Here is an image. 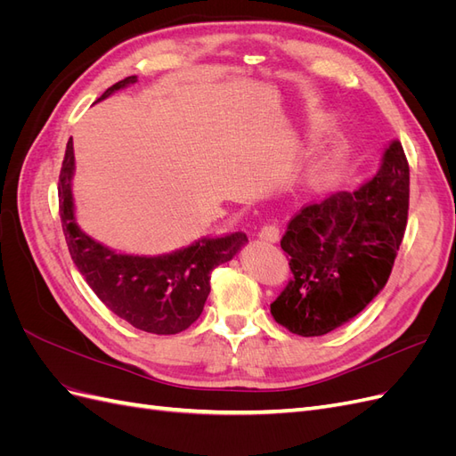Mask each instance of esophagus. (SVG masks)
I'll use <instances>...</instances> for the list:
<instances>
[{
  "mask_svg": "<svg viewBox=\"0 0 456 456\" xmlns=\"http://www.w3.org/2000/svg\"><path fill=\"white\" fill-rule=\"evenodd\" d=\"M258 238H260L262 241L275 243V241L280 240V228L275 226V224H266V226H262V228H260V232H258Z\"/></svg>",
  "mask_w": 456,
  "mask_h": 456,
  "instance_id": "esophagus-1",
  "label": "esophagus"
}]
</instances>
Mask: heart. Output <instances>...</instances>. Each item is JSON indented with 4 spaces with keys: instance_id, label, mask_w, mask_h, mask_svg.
Returning a JSON list of instances; mask_svg holds the SVG:
<instances>
[{
    "instance_id": "1",
    "label": "heart",
    "mask_w": 456,
    "mask_h": 456,
    "mask_svg": "<svg viewBox=\"0 0 456 456\" xmlns=\"http://www.w3.org/2000/svg\"><path fill=\"white\" fill-rule=\"evenodd\" d=\"M342 156H344V151H342V148L340 146H337V148H333V150H329V151H325V154L317 159L312 167H310V183L315 186V188H322V186H325L330 178H333V175H335V171H337V167H338V163H340V159H342Z\"/></svg>"
}]
</instances>
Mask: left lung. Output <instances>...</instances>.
Returning <instances> with one entry per match:
<instances>
[{
	"mask_svg": "<svg viewBox=\"0 0 456 456\" xmlns=\"http://www.w3.org/2000/svg\"><path fill=\"white\" fill-rule=\"evenodd\" d=\"M407 211L409 163L392 141L377 175L354 194L337 191L291 218L281 249L293 278L270 305L273 320L300 337L348 323L388 281Z\"/></svg>",
	"mask_w": 456,
	"mask_h": 456,
	"instance_id": "left-lung-1",
	"label": "left lung"
}]
</instances>
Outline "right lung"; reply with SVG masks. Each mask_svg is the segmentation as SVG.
I'll list each match as a JSON object with an SVG mask.
<instances>
[{"label":"right lung","mask_w":456,"mask_h":456,"mask_svg":"<svg viewBox=\"0 0 456 456\" xmlns=\"http://www.w3.org/2000/svg\"><path fill=\"white\" fill-rule=\"evenodd\" d=\"M129 76L108 87L99 101L134 84ZM76 169L72 139L59 176V207L68 251L93 293L121 320L154 335H176L194 323L211 291V272L247 243L243 232L200 238L167 255H123L94 241L74 215L72 178Z\"/></svg>","instance_id":"add662e5"}]
</instances>
